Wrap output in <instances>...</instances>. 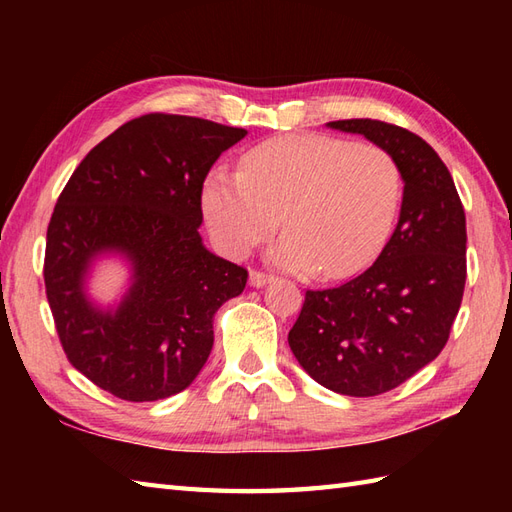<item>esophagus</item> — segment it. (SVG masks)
<instances>
[{"label":"esophagus","mask_w":512,"mask_h":512,"mask_svg":"<svg viewBox=\"0 0 512 512\" xmlns=\"http://www.w3.org/2000/svg\"><path fill=\"white\" fill-rule=\"evenodd\" d=\"M270 281H273V277H270V275H266V273H259V270H250V275H248V284L253 286V288H262V286L270 284Z\"/></svg>","instance_id":"34e87169"}]
</instances>
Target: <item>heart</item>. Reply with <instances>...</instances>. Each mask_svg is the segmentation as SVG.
Masks as SVG:
<instances>
[{
	"instance_id": "heart-1",
	"label": "heart",
	"mask_w": 512,
	"mask_h": 512,
	"mask_svg": "<svg viewBox=\"0 0 512 512\" xmlns=\"http://www.w3.org/2000/svg\"><path fill=\"white\" fill-rule=\"evenodd\" d=\"M402 198L389 151L319 134L264 140L242 156L239 173L213 171L202 211L217 248L233 259L275 235L270 262L295 275L345 279L383 250Z\"/></svg>"
}]
</instances>
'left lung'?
I'll list each match as a JSON object with an SVG mask.
<instances>
[{
	"label": "left lung",
	"instance_id": "1",
	"mask_svg": "<svg viewBox=\"0 0 512 512\" xmlns=\"http://www.w3.org/2000/svg\"><path fill=\"white\" fill-rule=\"evenodd\" d=\"M396 160L398 224L376 262L339 288L308 290L288 334L299 365L325 389L378 396L429 365L449 341L466 281V217L431 145L372 118L332 121Z\"/></svg>",
	"mask_w": 512,
	"mask_h": 512
}]
</instances>
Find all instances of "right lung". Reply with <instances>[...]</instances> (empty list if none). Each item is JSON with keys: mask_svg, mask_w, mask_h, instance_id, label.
Segmentation results:
<instances>
[{"mask_svg": "<svg viewBox=\"0 0 512 512\" xmlns=\"http://www.w3.org/2000/svg\"><path fill=\"white\" fill-rule=\"evenodd\" d=\"M248 132L195 116L147 114L101 140L59 195L48 224L46 295L70 363L129 402L169 398L200 374L213 317L248 273L202 244V184ZM118 256L130 277L103 307L95 264Z\"/></svg>", "mask_w": 512, "mask_h": 512, "instance_id": "obj_1", "label": "right lung"}]
</instances>
